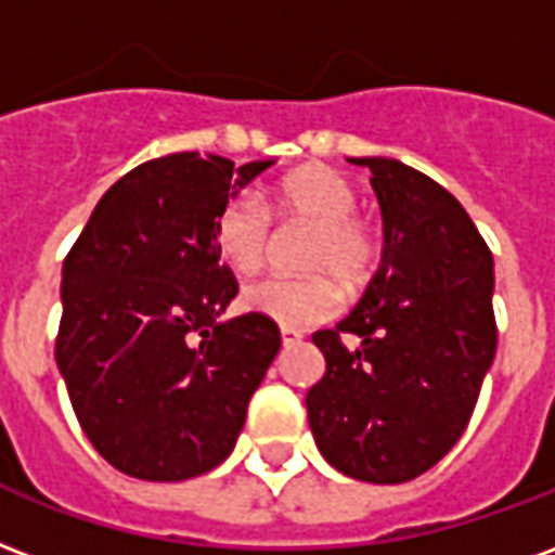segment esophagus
Instances as JSON below:
<instances>
[{
    "mask_svg": "<svg viewBox=\"0 0 555 555\" xmlns=\"http://www.w3.org/2000/svg\"><path fill=\"white\" fill-rule=\"evenodd\" d=\"M282 340H285V344H297V340H302V332L282 330Z\"/></svg>",
    "mask_w": 555,
    "mask_h": 555,
    "instance_id": "34e87169",
    "label": "esophagus"
}]
</instances>
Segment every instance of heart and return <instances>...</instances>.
I'll return each instance as SVG.
<instances>
[{
	"label": "heart",
	"instance_id": "heart-1",
	"mask_svg": "<svg viewBox=\"0 0 555 555\" xmlns=\"http://www.w3.org/2000/svg\"><path fill=\"white\" fill-rule=\"evenodd\" d=\"M270 205L276 215L314 225L318 237L311 241L306 270L330 276L261 279L244 291L241 302L246 311L273 320L282 330L326 323L344 306V294L332 276H338L347 288H359L371 279L379 261V246L367 225L356 220L359 194L340 173L311 164L285 176L270 196ZM215 244L232 270H258L270 244L264 205L249 194L232 196L215 220Z\"/></svg>",
	"mask_w": 555,
	"mask_h": 555
}]
</instances>
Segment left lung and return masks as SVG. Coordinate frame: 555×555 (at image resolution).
Returning a JSON list of instances; mask_svg holds the SVG:
<instances>
[{"label":"left lung","mask_w":555,"mask_h":555,"mask_svg":"<svg viewBox=\"0 0 555 555\" xmlns=\"http://www.w3.org/2000/svg\"><path fill=\"white\" fill-rule=\"evenodd\" d=\"M350 162L371 170L385 249L359 306L311 335L326 373L306 409L335 470L393 486L438 465L474 414L496 352L494 258L429 176L393 158ZM344 334L360 347L350 351Z\"/></svg>","instance_id":"obj_1"}]
</instances>
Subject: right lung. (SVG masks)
<instances>
[{
	"mask_svg": "<svg viewBox=\"0 0 555 555\" xmlns=\"http://www.w3.org/2000/svg\"><path fill=\"white\" fill-rule=\"evenodd\" d=\"M273 162L173 152L105 191L61 270L55 361L96 453L146 482L208 474L235 450L282 335L220 320L237 282L215 220Z\"/></svg>",
	"mask_w": 555,
	"mask_h": 555,
	"instance_id": "right-lung-1",
	"label": "right lung"
}]
</instances>
